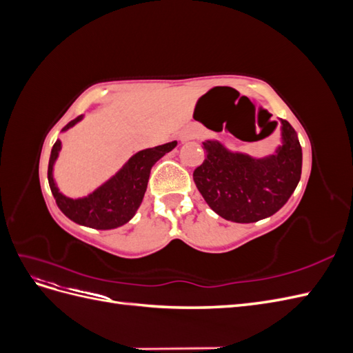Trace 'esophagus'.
<instances>
[{
    "label": "esophagus",
    "instance_id": "esophagus-1",
    "mask_svg": "<svg viewBox=\"0 0 353 353\" xmlns=\"http://www.w3.org/2000/svg\"><path fill=\"white\" fill-rule=\"evenodd\" d=\"M197 135H199V131L196 130V128H185V130L181 132L179 138H181V141L185 143V141L193 140V138H197Z\"/></svg>",
    "mask_w": 353,
    "mask_h": 353
}]
</instances>
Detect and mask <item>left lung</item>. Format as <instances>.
I'll return each mask as SVG.
<instances>
[{
	"instance_id": "left-lung-1",
	"label": "left lung",
	"mask_w": 353,
	"mask_h": 353,
	"mask_svg": "<svg viewBox=\"0 0 353 353\" xmlns=\"http://www.w3.org/2000/svg\"><path fill=\"white\" fill-rule=\"evenodd\" d=\"M206 159L193 179L209 208L227 221L250 223L279 212L302 174V147L293 126L281 119V145L253 157L231 152L218 140L201 143Z\"/></svg>"
}]
</instances>
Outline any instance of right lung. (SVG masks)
<instances>
[{"instance_id": "add662e5", "label": "right lung", "mask_w": 353, "mask_h": 353, "mask_svg": "<svg viewBox=\"0 0 353 353\" xmlns=\"http://www.w3.org/2000/svg\"><path fill=\"white\" fill-rule=\"evenodd\" d=\"M83 119V114L70 121L61 132H66L72 126ZM176 141L145 148L128 159V162L117 172L103 183L99 188L85 197L72 199L59 190L52 170L61 150V141L57 140L51 148L48 162V184L56 199L59 209L65 215L83 227L95 230H113L122 227L131 221L140 208L147 190L148 176L153 165L166 153L174 150Z\"/></svg>"}]
</instances>
